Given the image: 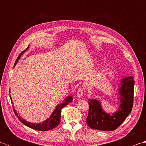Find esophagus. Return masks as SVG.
I'll list each match as a JSON object with an SVG mask.
<instances>
[{
  "instance_id": "1",
  "label": "esophagus",
  "mask_w": 146,
  "mask_h": 146,
  "mask_svg": "<svg viewBox=\"0 0 146 146\" xmlns=\"http://www.w3.org/2000/svg\"><path fill=\"white\" fill-rule=\"evenodd\" d=\"M83 89L82 88H79L78 92H77V97H78L79 98H82L83 96Z\"/></svg>"
}]
</instances>
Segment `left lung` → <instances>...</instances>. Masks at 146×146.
<instances>
[{"instance_id": "8db88e82", "label": "left lung", "mask_w": 146, "mask_h": 146, "mask_svg": "<svg viewBox=\"0 0 146 146\" xmlns=\"http://www.w3.org/2000/svg\"><path fill=\"white\" fill-rule=\"evenodd\" d=\"M134 80L131 76L120 80L118 88L119 107L115 112L107 113L97 99H88L89 111L86 123L91 129L111 131L117 129L131 113L134 99Z\"/></svg>"}]
</instances>
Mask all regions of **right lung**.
Returning a JSON list of instances; mask_svg holds the SVG:
<instances>
[{
	"mask_svg": "<svg viewBox=\"0 0 146 146\" xmlns=\"http://www.w3.org/2000/svg\"><path fill=\"white\" fill-rule=\"evenodd\" d=\"M29 46L26 48V49H25V50L22 52L19 55V56L17 57V59L15 62L14 66L18 63V61H19V59L21 58V56L24 54V52H26L27 49H29ZM10 98H11V102H12L11 95H10ZM72 100H73L72 96H69V97H67L66 98H65L63 102H62V103L58 104L57 106L56 107L55 109L53 111H52L50 117H49L48 119L44 120V122L37 123L27 122V121H26L25 119H24L23 118H22L21 116L19 115L18 113H17L16 110H15L14 105H13V108H14V111L15 115L17 117L19 120L24 125H26L27 127H29L31 129H35V130H36V131H49V130H51L52 129L55 128L56 127H57L59 125V123H60V122L61 109L63 107H64L65 106H66L67 105L69 104V103H70L71 102H72Z\"/></svg>",
	"mask_w": 146,
	"mask_h": 146,
	"instance_id": "right-lung-1",
	"label": "right lung"
}]
</instances>
